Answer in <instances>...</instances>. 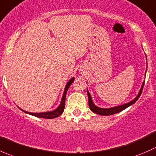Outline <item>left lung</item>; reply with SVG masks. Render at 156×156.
I'll use <instances>...</instances> for the list:
<instances>
[{"label":"left lung","mask_w":156,"mask_h":156,"mask_svg":"<svg viewBox=\"0 0 156 156\" xmlns=\"http://www.w3.org/2000/svg\"><path fill=\"white\" fill-rule=\"evenodd\" d=\"M145 75H146V74H145ZM144 83H145V81L143 82V84H142V86H141V88H140V90L139 93H138L137 96H136V97H135L133 100H131V101L125 103V104L121 105V106H114V107L107 108H100V107H98V106H96V105L93 103L92 97H91L89 91H88L87 89V96H88V104H89V107H90V108L91 111L94 112H95L96 114L101 115H114V114H116V113H118V112H122V110L125 109V108H127L130 106L133 105V103H134L135 102H136V100L139 99L140 96L141 95V93H142V91H143V88H144Z\"/></svg>","instance_id":"obj_1"}]
</instances>
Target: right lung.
I'll use <instances>...</instances> for the list:
<instances>
[{
	"label": "right lung",
	"instance_id": "obj_1",
	"mask_svg": "<svg viewBox=\"0 0 156 156\" xmlns=\"http://www.w3.org/2000/svg\"><path fill=\"white\" fill-rule=\"evenodd\" d=\"M74 80H75V78L73 77V78H71L68 82H67V84H66V87H65V89H64V92H63V94H62V100H61L60 104H59V106H58L56 109L53 110V111H50V112H44L34 113V112H29L25 111V110L22 109V108H20L22 110V111L24 112L31 115L35 116V117H37V118H42V119H54V118L58 117V116H59L60 115H62V112H63L64 108H65L66 97L67 90H68L69 87H70L71 84H72V82L74 81Z\"/></svg>",
	"mask_w": 156,
	"mask_h": 156
}]
</instances>
